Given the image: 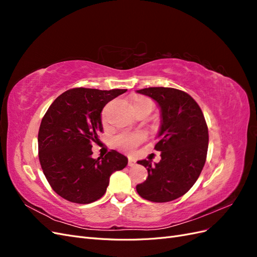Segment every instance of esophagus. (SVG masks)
Returning <instances> with one entry per match:
<instances>
[{
    "label": "esophagus",
    "mask_w": 257,
    "mask_h": 257,
    "mask_svg": "<svg viewBox=\"0 0 257 257\" xmlns=\"http://www.w3.org/2000/svg\"><path fill=\"white\" fill-rule=\"evenodd\" d=\"M135 164H136V161H135L134 159H132V158H128V166H131V167H133V166H135Z\"/></svg>",
    "instance_id": "34e87169"
}]
</instances>
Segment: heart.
I'll list each match as a JSON object with an SVG mask.
<instances>
[{
  "label": "heart",
  "mask_w": 257,
  "mask_h": 257,
  "mask_svg": "<svg viewBox=\"0 0 257 257\" xmlns=\"http://www.w3.org/2000/svg\"><path fill=\"white\" fill-rule=\"evenodd\" d=\"M133 109L136 114L139 113H150L153 109L152 100L146 97L136 98L133 103ZM144 141V135L141 133H120L113 138V145L119 150L124 152L134 151L135 148Z\"/></svg>",
  "instance_id": "obj_1"
}]
</instances>
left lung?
<instances>
[{"label": "left lung", "instance_id": "8db88e82", "mask_svg": "<svg viewBox=\"0 0 257 257\" xmlns=\"http://www.w3.org/2000/svg\"><path fill=\"white\" fill-rule=\"evenodd\" d=\"M158 103L161 112L159 142L161 161L142 160L148 170L137 193L154 203H166L181 197L196 182L204 168L208 151V127L198 104L188 93L173 88H146L136 91Z\"/></svg>", "mask_w": 257, "mask_h": 257}]
</instances>
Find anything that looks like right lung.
Instances as JSON below:
<instances>
[{
  "label": "right lung",
  "instance_id": "1",
  "mask_svg": "<svg viewBox=\"0 0 257 257\" xmlns=\"http://www.w3.org/2000/svg\"><path fill=\"white\" fill-rule=\"evenodd\" d=\"M126 91L71 89L45 113L38 131V158L46 179L61 197L93 203L105 194L111 174L127 165V158L115 150L102 159L92 158V145L103 132L100 112Z\"/></svg>",
  "mask_w": 257,
  "mask_h": 257
}]
</instances>
